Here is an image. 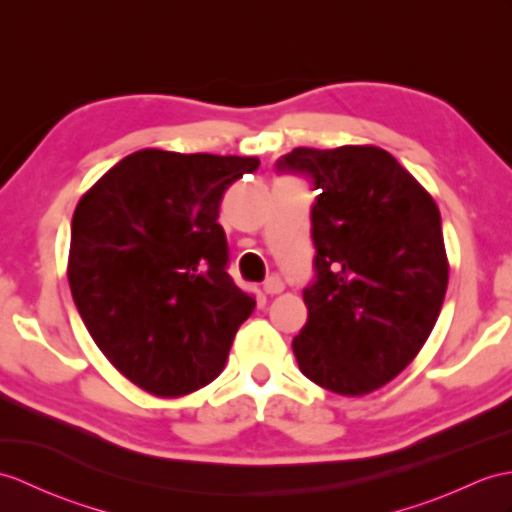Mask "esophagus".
Returning a JSON list of instances; mask_svg holds the SVG:
<instances>
[{"label":"esophagus","mask_w":512,"mask_h":512,"mask_svg":"<svg viewBox=\"0 0 512 512\" xmlns=\"http://www.w3.org/2000/svg\"><path fill=\"white\" fill-rule=\"evenodd\" d=\"M264 290H266V294H279L285 290V283L279 275H270L264 283Z\"/></svg>","instance_id":"1"}]
</instances>
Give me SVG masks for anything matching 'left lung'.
Returning <instances> with one entry per match:
<instances>
[{
  "label": "left lung",
  "mask_w": 512,
  "mask_h": 512,
  "mask_svg": "<svg viewBox=\"0 0 512 512\" xmlns=\"http://www.w3.org/2000/svg\"><path fill=\"white\" fill-rule=\"evenodd\" d=\"M279 174L310 181L314 279L292 349L314 384L360 397L395 379L441 314L447 255L436 202L375 146L294 148Z\"/></svg>",
  "instance_id": "obj_1"
}]
</instances>
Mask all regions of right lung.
I'll use <instances>...</instances> for the list:
<instances>
[{
	"mask_svg": "<svg viewBox=\"0 0 512 512\" xmlns=\"http://www.w3.org/2000/svg\"><path fill=\"white\" fill-rule=\"evenodd\" d=\"M255 157L139 150L80 198L69 288L91 338L130 382L181 397L220 375L255 299L227 272V189Z\"/></svg>",
	"mask_w": 512,
	"mask_h": 512,
	"instance_id": "1",
	"label": "right lung"
}]
</instances>
